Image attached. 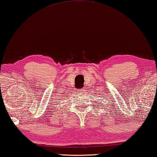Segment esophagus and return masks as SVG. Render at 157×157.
I'll return each mask as SVG.
<instances>
[{"label": "esophagus", "instance_id": "esophagus-1", "mask_svg": "<svg viewBox=\"0 0 157 157\" xmlns=\"http://www.w3.org/2000/svg\"><path fill=\"white\" fill-rule=\"evenodd\" d=\"M84 90L83 89H79V90H78V93H84Z\"/></svg>", "mask_w": 157, "mask_h": 157}]
</instances>
